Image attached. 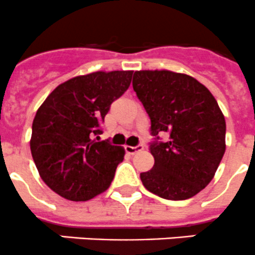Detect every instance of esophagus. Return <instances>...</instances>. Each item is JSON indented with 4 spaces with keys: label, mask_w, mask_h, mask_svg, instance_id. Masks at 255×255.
Returning a JSON list of instances; mask_svg holds the SVG:
<instances>
[{
    "label": "esophagus",
    "mask_w": 255,
    "mask_h": 255,
    "mask_svg": "<svg viewBox=\"0 0 255 255\" xmlns=\"http://www.w3.org/2000/svg\"><path fill=\"white\" fill-rule=\"evenodd\" d=\"M125 149H126V151H127L128 154H132V155H133V154H135V153H138V151L143 150L144 145H143V144H139V145H135V146L126 145Z\"/></svg>",
    "instance_id": "esophagus-1"
}]
</instances>
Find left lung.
Masks as SVG:
<instances>
[{"instance_id":"obj_1","label":"left lung","mask_w":255,"mask_h":255,"mask_svg":"<svg viewBox=\"0 0 255 255\" xmlns=\"http://www.w3.org/2000/svg\"><path fill=\"white\" fill-rule=\"evenodd\" d=\"M133 90L150 118L154 166L140 173L144 187L166 200L199 194L215 176L226 150V121L206 86L185 74L140 70ZM169 140L159 142L157 134Z\"/></svg>"}]
</instances>
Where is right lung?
I'll return each mask as SVG.
<instances>
[{"label":"right lung","instance_id":"right-lung-1","mask_svg":"<svg viewBox=\"0 0 255 255\" xmlns=\"http://www.w3.org/2000/svg\"><path fill=\"white\" fill-rule=\"evenodd\" d=\"M133 71H96L59 85L38 109L30 151L43 181L61 197L87 201L106 191L123 160V146L99 142L111 104ZM97 139H94V137Z\"/></svg>","mask_w":255,"mask_h":255}]
</instances>
